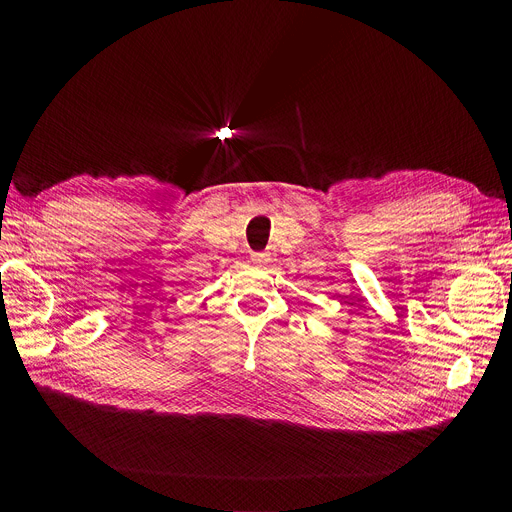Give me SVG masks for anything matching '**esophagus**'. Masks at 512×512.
<instances>
[{"label":"esophagus","mask_w":512,"mask_h":512,"mask_svg":"<svg viewBox=\"0 0 512 512\" xmlns=\"http://www.w3.org/2000/svg\"><path fill=\"white\" fill-rule=\"evenodd\" d=\"M251 259H253V263H255V265H265L267 261H270V257H267L265 253H253V255H251Z\"/></svg>","instance_id":"obj_1"}]
</instances>
